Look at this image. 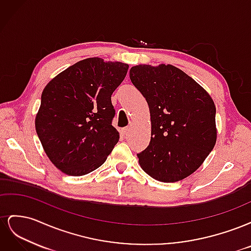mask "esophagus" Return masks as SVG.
Returning a JSON list of instances; mask_svg holds the SVG:
<instances>
[{
  "mask_svg": "<svg viewBox=\"0 0 251 251\" xmlns=\"http://www.w3.org/2000/svg\"><path fill=\"white\" fill-rule=\"evenodd\" d=\"M130 132H131V127L130 126H126V127L121 128V134H123L124 136H127Z\"/></svg>",
  "mask_w": 251,
  "mask_h": 251,
  "instance_id": "esophagus-1",
  "label": "esophagus"
}]
</instances>
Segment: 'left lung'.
Masks as SVG:
<instances>
[{"instance_id":"8db88e82","label":"left lung","mask_w":251,"mask_h":251,"mask_svg":"<svg viewBox=\"0 0 251 251\" xmlns=\"http://www.w3.org/2000/svg\"><path fill=\"white\" fill-rule=\"evenodd\" d=\"M130 78L146 98L151 141L137 154L141 169L161 182L198 170L217 141L216 105L198 82L173 65H137Z\"/></svg>"}]
</instances>
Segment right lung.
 <instances>
[{"instance_id": "add662e5", "label": "right lung", "mask_w": 251, "mask_h": 251, "mask_svg": "<svg viewBox=\"0 0 251 251\" xmlns=\"http://www.w3.org/2000/svg\"><path fill=\"white\" fill-rule=\"evenodd\" d=\"M128 65L90 57L52 78L42 93L35 130L50 161L70 176L98 169L119 140L111 95Z\"/></svg>"}]
</instances>
